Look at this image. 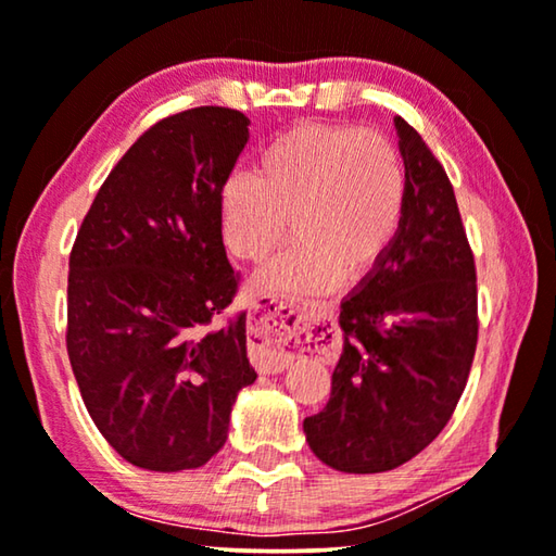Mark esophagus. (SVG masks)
<instances>
[{"mask_svg": "<svg viewBox=\"0 0 556 556\" xmlns=\"http://www.w3.org/2000/svg\"><path fill=\"white\" fill-rule=\"evenodd\" d=\"M321 304H287L277 300L256 306L250 325V357L254 367L264 375H277L294 354L309 352L312 325L321 317Z\"/></svg>", "mask_w": 556, "mask_h": 556, "instance_id": "esophagus-1", "label": "esophagus"}]
</instances>
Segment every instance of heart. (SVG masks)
Here are the masks:
<instances>
[{
	"mask_svg": "<svg viewBox=\"0 0 556 556\" xmlns=\"http://www.w3.org/2000/svg\"><path fill=\"white\" fill-rule=\"evenodd\" d=\"M409 177L392 139L354 124L302 122L260 149L252 172L229 174L219 192L227 250L247 264L296 244L260 277V289L321 294L382 267L404 227Z\"/></svg>",
	"mask_w": 556,
	"mask_h": 556,
	"instance_id": "obj_1",
	"label": "heart"
}]
</instances>
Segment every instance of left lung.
<instances>
[{"label":"left lung","instance_id":"left-lung-1","mask_svg":"<svg viewBox=\"0 0 556 556\" xmlns=\"http://www.w3.org/2000/svg\"><path fill=\"white\" fill-rule=\"evenodd\" d=\"M394 124L409 177L404 227L342 302L329 402L304 419L312 452L350 475L389 471L432 444L477 352V267L452 181L419 131Z\"/></svg>","mask_w":556,"mask_h":556}]
</instances>
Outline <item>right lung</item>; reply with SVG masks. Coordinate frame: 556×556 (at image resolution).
Instances as JSON below:
<instances>
[{
  "label": "right lung",
  "mask_w": 556,
  "mask_h": 556,
  "mask_svg": "<svg viewBox=\"0 0 556 556\" xmlns=\"http://www.w3.org/2000/svg\"><path fill=\"white\" fill-rule=\"evenodd\" d=\"M229 106L152 124L114 164L70 254L66 352L102 437L135 467L197 469L227 442L247 312L219 229V192L250 139Z\"/></svg>",
  "instance_id": "obj_1"
}]
</instances>
